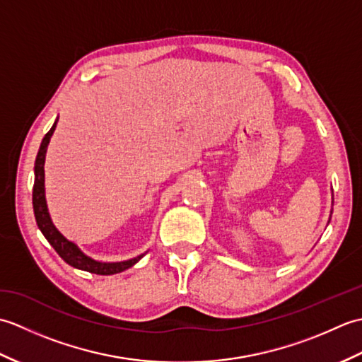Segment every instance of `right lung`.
Instances as JSON below:
<instances>
[{"label":"right lung","mask_w":362,"mask_h":362,"mask_svg":"<svg viewBox=\"0 0 362 362\" xmlns=\"http://www.w3.org/2000/svg\"><path fill=\"white\" fill-rule=\"evenodd\" d=\"M56 126H57V119L54 121L49 132L46 134L42 140L40 149H38L37 158H35V166H34L35 180H34V189H33V205H34L37 226L40 228L43 236L48 240V243L52 245L54 250L59 253V257L70 266L81 269V271H87L98 275H113V274H119L122 271H126V269L132 267L135 263H138V261L144 257V253L143 255H138L127 261H118V263H103V261H96L93 258H90L88 255H86L78 245L71 241H68L66 238L56 228V226L52 224L49 211H48V205H46V197H45V157H46V149H48L51 136L54 134V130H56Z\"/></svg>","instance_id":"1"}]
</instances>
